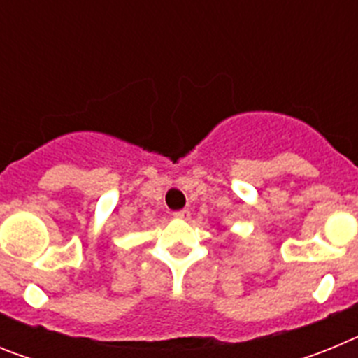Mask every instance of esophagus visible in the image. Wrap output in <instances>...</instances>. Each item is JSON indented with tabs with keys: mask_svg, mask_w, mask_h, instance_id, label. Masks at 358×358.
Returning <instances> with one entry per match:
<instances>
[{
	"mask_svg": "<svg viewBox=\"0 0 358 358\" xmlns=\"http://www.w3.org/2000/svg\"><path fill=\"white\" fill-rule=\"evenodd\" d=\"M173 217L179 218V220H188L189 211L188 210H179V211H176V213H173Z\"/></svg>",
	"mask_w": 358,
	"mask_h": 358,
	"instance_id": "esophagus-1",
	"label": "esophagus"
}]
</instances>
